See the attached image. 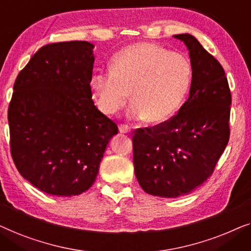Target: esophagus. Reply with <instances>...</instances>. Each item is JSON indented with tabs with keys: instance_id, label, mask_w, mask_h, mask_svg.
I'll return each mask as SVG.
<instances>
[{
	"instance_id": "obj_1",
	"label": "esophagus",
	"mask_w": 251,
	"mask_h": 251,
	"mask_svg": "<svg viewBox=\"0 0 251 251\" xmlns=\"http://www.w3.org/2000/svg\"><path fill=\"white\" fill-rule=\"evenodd\" d=\"M119 132H121V133H129L130 132V127L128 125L121 124V125H119Z\"/></svg>"
}]
</instances>
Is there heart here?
<instances>
[{
	"mask_svg": "<svg viewBox=\"0 0 251 251\" xmlns=\"http://www.w3.org/2000/svg\"><path fill=\"white\" fill-rule=\"evenodd\" d=\"M191 80L192 66L184 55L156 44L136 43L114 56L110 72L95 73L90 87L102 114H117L130 93V117L159 124L176 114Z\"/></svg>",
	"mask_w": 251,
	"mask_h": 251,
	"instance_id": "obj_1",
	"label": "heart"
}]
</instances>
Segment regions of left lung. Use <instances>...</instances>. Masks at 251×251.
<instances>
[{"label": "left lung", "mask_w": 251, "mask_h": 251, "mask_svg": "<svg viewBox=\"0 0 251 251\" xmlns=\"http://www.w3.org/2000/svg\"><path fill=\"white\" fill-rule=\"evenodd\" d=\"M190 97L178 112L133 133L135 176L144 192L161 198L189 195L206 182L230 140L231 91L223 67L190 34Z\"/></svg>", "instance_id": "1"}]
</instances>
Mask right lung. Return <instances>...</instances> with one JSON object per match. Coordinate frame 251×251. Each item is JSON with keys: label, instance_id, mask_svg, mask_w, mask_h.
I'll use <instances>...</instances> for the list:
<instances>
[{"label": "right lung", "instance_id": "obj_1", "mask_svg": "<svg viewBox=\"0 0 251 251\" xmlns=\"http://www.w3.org/2000/svg\"><path fill=\"white\" fill-rule=\"evenodd\" d=\"M93 44L51 43L17 76L8 109L10 150L25 179L48 195L89 190L118 127L92 100Z\"/></svg>", "mask_w": 251, "mask_h": 251}]
</instances>
